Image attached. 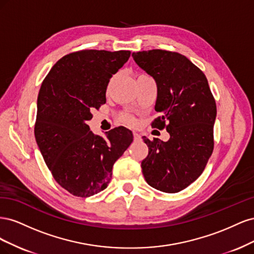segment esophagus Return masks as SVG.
Segmentation results:
<instances>
[{"label": "esophagus", "mask_w": 254, "mask_h": 254, "mask_svg": "<svg viewBox=\"0 0 254 254\" xmlns=\"http://www.w3.org/2000/svg\"><path fill=\"white\" fill-rule=\"evenodd\" d=\"M133 139H134L135 142H139V141H141V135L134 131L133 132Z\"/></svg>", "instance_id": "34e87169"}]
</instances>
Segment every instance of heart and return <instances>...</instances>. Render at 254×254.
<instances>
[{
	"mask_svg": "<svg viewBox=\"0 0 254 254\" xmlns=\"http://www.w3.org/2000/svg\"><path fill=\"white\" fill-rule=\"evenodd\" d=\"M120 120L127 125H134L135 124V119L133 115H131L130 113H123L120 117Z\"/></svg>",
	"mask_w": 254,
	"mask_h": 254,
	"instance_id": "1",
	"label": "heart"
}]
</instances>
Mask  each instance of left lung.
Here are the masks:
<instances>
[{
    "instance_id": "8db88e82",
    "label": "left lung",
    "mask_w": 254,
    "mask_h": 254,
    "mask_svg": "<svg viewBox=\"0 0 254 254\" xmlns=\"http://www.w3.org/2000/svg\"><path fill=\"white\" fill-rule=\"evenodd\" d=\"M132 57L157 82L155 109L162 115L151 126L171 135L167 142L143 136L144 178L153 189L178 193L202 174L212 155L216 103L203 72L181 54L150 50Z\"/></svg>"
}]
</instances>
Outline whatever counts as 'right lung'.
I'll list each match as a JSON object with an SVG mask.
<instances>
[{
    "label": "right lung",
    "mask_w": 254,
    "mask_h": 254,
    "mask_svg": "<svg viewBox=\"0 0 254 254\" xmlns=\"http://www.w3.org/2000/svg\"><path fill=\"white\" fill-rule=\"evenodd\" d=\"M129 57L130 51L74 52L59 59L41 84L36 142L54 179L74 196L90 197L108 187L113 164L133 141L125 127L111 129L104 139L87 124Z\"/></svg>",
    "instance_id": "add662e5"
}]
</instances>
